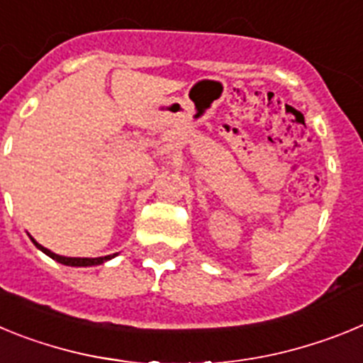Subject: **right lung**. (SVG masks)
Here are the masks:
<instances>
[{
	"instance_id": "right-lung-1",
	"label": "right lung",
	"mask_w": 363,
	"mask_h": 363,
	"mask_svg": "<svg viewBox=\"0 0 363 363\" xmlns=\"http://www.w3.org/2000/svg\"><path fill=\"white\" fill-rule=\"evenodd\" d=\"M32 242H34V240H32ZM34 245H36L38 249H41L45 255L50 256L52 259H56V262H60V264H63V265H70V267H89V265H99V264H104V262H107V259H111L116 256V255H108V256H99V258H67V256L54 255L52 251L45 249V247L40 245L38 242H34Z\"/></svg>"
}]
</instances>
